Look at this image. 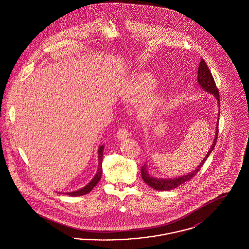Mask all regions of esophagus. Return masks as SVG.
Instances as JSON below:
<instances>
[{"label":"esophagus","mask_w":249,"mask_h":249,"mask_svg":"<svg viewBox=\"0 0 249 249\" xmlns=\"http://www.w3.org/2000/svg\"><path fill=\"white\" fill-rule=\"evenodd\" d=\"M128 136H129V131H128V130L126 128H124V127H120L119 130H118V133H117L118 139L119 140H124Z\"/></svg>","instance_id":"1"}]
</instances>
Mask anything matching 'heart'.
Wrapping results in <instances>:
<instances>
[{
  "instance_id": "1",
  "label": "heart",
  "mask_w": 249,
  "mask_h": 249,
  "mask_svg": "<svg viewBox=\"0 0 249 249\" xmlns=\"http://www.w3.org/2000/svg\"><path fill=\"white\" fill-rule=\"evenodd\" d=\"M155 85V79L149 73H142L132 85L128 94V99L131 102H136L142 99V97H144L150 90L153 89ZM157 103V99L152 98L148 100L144 106L145 113L152 114L154 112Z\"/></svg>"
}]
</instances>
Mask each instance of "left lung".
Segmentation results:
<instances>
[{"instance_id": "1", "label": "left lung", "mask_w": 249, "mask_h": 249, "mask_svg": "<svg viewBox=\"0 0 249 249\" xmlns=\"http://www.w3.org/2000/svg\"><path fill=\"white\" fill-rule=\"evenodd\" d=\"M198 82L201 85V88L214 95L218 101V106L219 104V93H218V89L215 85V82L213 80V75L211 73V71L209 70V68L207 67L205 61L203 59H201V62L199 64V68H198ZM220 107V106H219ZM217 134H218V122L216 124V130H215V136L213 139V144L211 145L209 151L207 152V154L205 156V158L203 159V160L200 163V165L198 166L193 172L190 173L189 175L180 177L177 178H168V179H163V178H155L149 175V173L147 172V167L144 164L141 168V174H142V180L151 188H153L157 190H171L173 189L178 188V186L182 185L185 182L190 181V179L194 178L197 173L201 170V167L203 165V163L205 162V160H207V158L209 157L210 153L213 151V147L215 145V142L217 140Z\"/></svg>"}]
</instances>
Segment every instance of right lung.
Instances as JSON below:
<instances>
[{
  "instance_id": "right-lung-1",
  "label": "right lung",
  "mask_w": 249,
  "mask_h": 249,
  "mask_svg": "<svg viewBox=\"0 0 249 249\" xmlns=\"http://www.w3.org/2000/svg\"><path fill=\"white\" fill-rule=\"evenodd\" d=\"M103 152H104V145L100 146V148H99V168H98V170H97V174L95 175L94 178H93L87 186H85L83 189L76 190V191L68 192V193H66L67 195H70V196H81V195H85V194L89 193V191H91V190L97 185V183H98V182L100 181V179H101L102 173H103V169H102L103 157H104Z\"/></svg>"
}]
</instances>
